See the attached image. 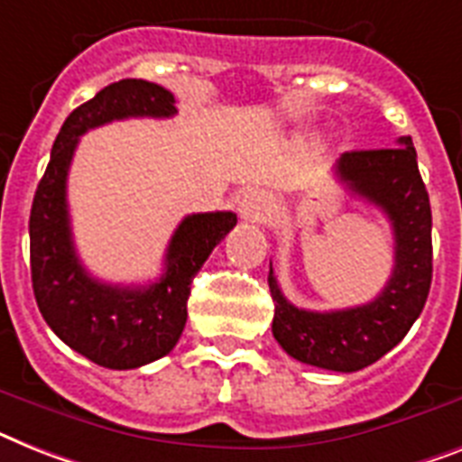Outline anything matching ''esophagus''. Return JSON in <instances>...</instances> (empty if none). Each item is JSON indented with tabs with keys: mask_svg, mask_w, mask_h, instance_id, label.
<instances>
[{
	"mask_svg": "<svg viewBox=\"0 0 462 462\" xmlns=\"http://www.w3.org/2000/svg\"><path fill=\"white\" fill-rule=\"evenodd\" d=\"M240 219H245V222H254L262 224L266 222V217L272 215V198L266 196V193H247L238 205Z\"/></svg>",
	"mask_w": 462,
	"mask_h": 462,
	"instance_id": "esophagus-1",
	"label": "esophagus"
}]
</instances>
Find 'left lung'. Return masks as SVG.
<instances>
[{
    "mask_svg": "<svg viewBox=\"0 0 462 462\" xmlns=\"http://www.w3.org/2000/svg\"><path fill=\"white\" fill-rule=\"evenodd\" d=\"M399 146L352 151L335 162V177L387 215L394 231V272L368 304L337 311H307L283 297L273 266L269 291L273 337L292 359L335 373H354L394 349L420 316L432 283V209L411 136Z\"/></svg>",
    "mask_w": 462,
    "mask_h": 462,
    "instance_id": "1",
    "label": "left lung"
}]
</instances>
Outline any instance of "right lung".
<instances>
[{
  "mask_svg": "<svg viewBox=\"0 0 462 462\" xmlns=\"http://www.w3.org/2000/svg\"><path fill=\"white\" fill-rule=\"evenodd\" d=\"M174 97L146 79H120L66 117L30 209V273L37 307L70 349L113 371L139 368L174 349L186 326L193 276L236 226L234 212H200L179 224L165 272L148 285H110L89 276L72 243L68 170L85 132L125 117H171Z\"/></svg>",
  "mask_w": 462,
  "mask_h": 462,
  "instance_id": "1",
  "label": "right lung"
}]
</instances>
